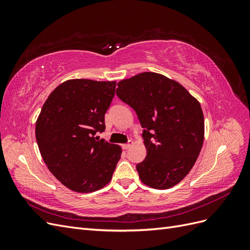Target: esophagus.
I'll list each match as a JSON object with an SVG mask.
<instances>
[{"label":"esophagus","mask_w":250,"mask_h":250,"mask_svg":"<svg viewBox=\"0 0 250 250\" xmlns=\"http://www.w3.org/2000/svg\"><path fill=\"white\" fill-rule=\"evenodd\" d=\"M132 141L131 140H129V141H128V143H126V144H124V145L122 146L123 147V149H125V150H127V149H129L130 148V146L132 145Z\"/></svg>","instance_id":"34e87169"}]
</instances>
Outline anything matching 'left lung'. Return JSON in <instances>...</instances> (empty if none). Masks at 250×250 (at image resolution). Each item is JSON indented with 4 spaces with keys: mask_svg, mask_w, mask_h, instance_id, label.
Returning a JSON list of instances; mask_svg holds the SVG:
<instances>
[{
    "mask_svg": "<svg viewBox=\"0 0 250 250\" xmlns=\"http://www.w3.org/2000/svg\"><path fill=\"white\" fill-rule=\"evenodd\" d=\"M116 94L135 111L143 128L147 155L137 165L141 180L158 190L177 185L203 144L199 102L178 82L151 72L120 81Z\"/></svg>",
    "mask_w": 250,
    "mask_h": 250,
    "instance_id": "left-lung-1",
    "label": "left lung"
}]
</instances>
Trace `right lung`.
<instances>
[{"instance_id": "add662e5", "label": "right lung", "mask_w": 250, "mask_h": 250, "mask_svg": "<svg viewBox=\"0 0 250 250\" xmlns=\"http://www.w3.org/2000/svg\"><path fill=\"white\" fill-rule=\"evenodd\" d=\"M116 81L67 80L44 102L35 135L42 160L70 190L90 193L106 186L121 157V148L96 133L105 130V112Z\"/></svg>"}]
</instances>
